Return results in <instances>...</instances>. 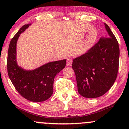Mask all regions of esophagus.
I'll list each match as a JSON object with an SVG mask.
<instances>
[{
	"label": "esophagus",
	"instance_id": "esophagus-1",
	"mask_svg": "<svg viewBox=\"0 0 129 129\" xmlns=\"http://www.w3.org/2000/svg\"><path fill=\"white\" fill-rule=\"evenodd\" d=\"M72 64V59L70 58H68L67 59V66H71Z\"/></svg>",
	"mask_w": 129,
	"mask_h": 129
}]
</instances>
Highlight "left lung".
I'll list each match as a JSON object with an SVG mask.
<instances>
[{
    "label": "left lung",
    "mask_w": 129,
    "mask_h": 129,
    "mask_svg": "<svg viewBox=\"0 0 129 129\" xmlns=\"http://www.w3.org/2000/svg\"><path fill=\"white\" fill-rule=\"evenodd\" d=\"M107 38H100L85 53L73 60L78 91L86 98H97L112 87L119 69V48L107 24Z\"/></svg>",
    "instance_id": "obj_1"
}]
</instances>
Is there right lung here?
<instances>
[{
	"label": "right lung",
	"instance_id": "obj_1",
	"mask_svg": "<svg viewBox=\"0 0 129 129\" xmlns=\"http://www.w3.org/2000/svg\"><path fill=\"white\" fill-rule=\"evenodd\" d=\"M30 24L22 27L10 43L7 58L8 74L17 91L31 102H40L48 99L53 92L54 80L66 66V59L49 62L32 70H26L17 62V42Z\"/></svg>",
	"mask_w": 129,
	"mask_h": 129
}]
</instances>
